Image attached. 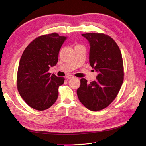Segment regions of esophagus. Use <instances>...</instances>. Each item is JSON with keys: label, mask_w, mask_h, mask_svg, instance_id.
<instances>
[{"label": "esophagus", "mask_w": 146, "mask_h": 146, "mask_svg": "<svg viewBox=\"0 0 146 146\" xmlns=\"http://www.w3.org/2000/svg\"><path fill=\"white\" fill-rule=\"evenodd\" d=\"M73 77H74V76H72V75H67V76H66V78L67 79H70V78H72Z\"/></svg>", "instance_id": "34e87169"}]
</instances>
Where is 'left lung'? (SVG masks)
<instances>
[{
	"label": "left lung",
	"instance_id": "1",
	"mask_svg": "<svg viewBox=\"0 0 146 146\" xmlns=\"http://www.w3.org/2000/svg\"><path fill=\"white\" fill-rule=\"evenodd\" d=\"M82 36L90 45V65L99 74L90 83L82 78L77 94L86 108L100 111L115 99L121 89L124 74L122 56L116 42L108 35L87 33Z\"/></svg>",
	"mask_w": 146,
	"mask_h": 146
}]
</instances>
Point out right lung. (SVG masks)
<instances>
[{"instance_id":"obj_1","label":"right lung","mask_w":146,"mask_h":146,"mask_svg":"<svg viewBox=\"0 0 146 146\" xmlns=\"http://www.w3.org/2000/svg\"><path fill=\"white\" fill-rule=\"evenodd\" d=\"M66 38L58 33L41 35L25 48L19 61L17 88L21 98L30 107L44 111L54 104L58 88L64 78L51 75L48 70L55 66L58 54Z\"/></svg>"}]
</instances>
